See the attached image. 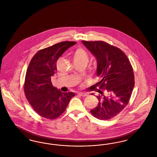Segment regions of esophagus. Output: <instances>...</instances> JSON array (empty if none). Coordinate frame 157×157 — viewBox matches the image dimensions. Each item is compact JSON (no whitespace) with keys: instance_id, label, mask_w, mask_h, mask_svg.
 Returning <instances> with one entry per match:
<instances>
[{"instance_id":"34e87169","label":"esophagus","mask_w":157,"mask_h":157,"mask_svg":"<svg viewBox=\"0 0 157 157\" xmlns=\"http://www.w3.org/2000/svg\"><path fill=\"white\" fill-rule=\"evenodd\" d=\"M78 94L79 95L81 96V97H86V96H87V94H86V93H85V92H78Z\"/></svg>"}]
</instances>
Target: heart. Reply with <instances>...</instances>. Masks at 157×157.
<instances>
[{
  "instance_id": "b5f03b06",
  "label": "heart",
  "mask_w": 157,
  "mask_h": 157,
  "mask_svg": "<svg viewBox=\"0 0 157 157\" xmlns=\"http://www.w3.org/2000/svg\"><path fill=\"white\" fill-rule=\"evenodd\" d=\"M73 59L75 64L86 63L88 62L89 56L87 52L81 48L76 49L73 53Z\"/></svg>"
}]
</instances>
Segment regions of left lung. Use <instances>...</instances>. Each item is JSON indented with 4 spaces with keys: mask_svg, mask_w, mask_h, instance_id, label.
I'll use <instances>...</instances> for the list:
<instances>
[{
    "mask_svg": "<svg viewBox=\"0 0 157 157\" xmlns=\"http://www.w3.org/2000/svg\"><path fill=\"white\" fill-rule=\"evenodd\" d=\"M82 42L97 59V75L100 78L96 86L99 88L98 104L90 113L99 120H110L129 103L135 85L133 69L120 48L104 41Z\"/></svg>",
    "mask_w": 157,
    "mask_h": 157,
    "instance_id": "left-lung-1",
    "label": "left lung"
}]
</instances>
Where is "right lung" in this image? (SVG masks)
<instances>
[{
    "mask_svg": "<svg viewBox=\"0 0 157 157\" xmlns=\"http://www.w3.org/2000/svg\"><path fill=\"white\" fill-rule=\"evenodd\" d=\"M76 42L65 41L39 51L32 58L24 83L25 97L39 115L53 120L65 111L74 92H62L54 87L51 76L57 70L60 56Z\"/></svg>",
    "mask_w": 157,
    "mask_h": 157,
    "instance_id": "add662e5",
    "label": "right lung"
}]
</instances>
